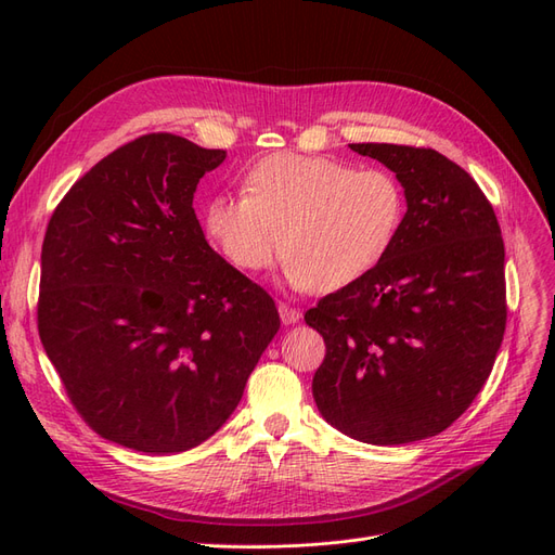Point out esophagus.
Masks as SVG:
<instances>
[{"instance_id": "esophagus-1", "label": "esophagus", "mask_w": 555, "mask_h": 555, "mask_svg": "<svg viewBox=\"0 0 555 555\" xmlns=\"http://www.w3.org/2000/svg\"><path fill=\"white\" fill-rule=\"evenodd\" d=\"M278 310H280L282 324H296L298 319H300V310H298V308H292L289 304H280Z\"/></svg>"}]
</instances>
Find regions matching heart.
I'll use <instances>...</instances> for the list:
<instances>
[{
  "label": "heart",
  "instance_id": "b5f03b06",
  "mask_svg": "<svg viewBox=\"0 0 555 555\" xmlns=\"http://www.w3.org/2000/svg\"><path fill=\"white\" fill-rule=\"evenodd\" d=\"M243 194L208 201L204 227L238 271L257 273L284 245L296 287L335 292L386 257L405 217V190L382 166L275 153L251 166Z\"/></svg>",
  "mask_w": 555,
  "mask_h": 555
}]
</instances>
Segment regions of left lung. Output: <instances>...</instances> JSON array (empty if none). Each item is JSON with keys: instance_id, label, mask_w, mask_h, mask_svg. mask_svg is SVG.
Segmentation results:
<instances>
[{"instance_id": "8db88e82", "label": "left lung", "mask_w": 555, "mask_h": 555, "mask_svg": "<svg viewBox=\"0 0 555 555\" xmlns=\"http://www.w3.org/2000/svg\"><path fill=\"white\" fill-rule=\"evenodd\" d=\"M405 188L386 257L306 312L326 357L312 396L331 426L367 444L449 428L489 379L507 326L505 243L491 201L430 147L351 143Z\"/></svg>"}]
</instances>
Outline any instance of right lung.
Here are the masks:
<instances>
[{
  "instance_id": "add662e5",
  "label": "right lung",
  "mask_w": 555,
  "mask_h": 555,
  "mask_svg": "<svg viewBox=\"0 0 555 555\" xmlns=\"http://www.w3.org/2000/svg\"><path fill=\"white\" fill-rule=\"evenodd\" d=\"M224 157L145 133L78 178L48 222L43 349L82 422L127 449L208 440L280 328L271 294L217 255L192 208Z\"/></svg>"
}]
</instances>
